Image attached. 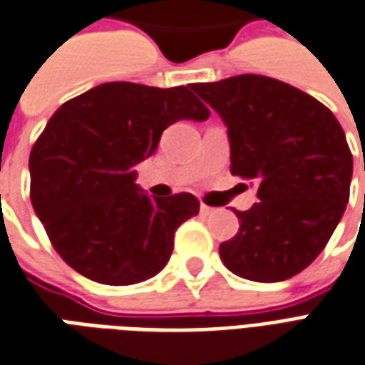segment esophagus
Listing matches in <instances>:
<instances>
[{
	"label": "esophagus",
	"mask_w": 365,
	"mask_h": 365,
	"mask_svg": "<svg viewBox=\"0 0 365 365\" xmlns=\"http://www.w3.org/2000/svg\"><path fill=\"white\" fill-rule=\"evenodd\" d=\"M199 210H201V215H203V217H209V215H212V212H215V209H212V207H207V205H201V207H199Z\"/></svg>",
	"instance_id": "obj_1"
}]
</instances>
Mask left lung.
<instances>
[{"label": "left lung", "instance_id": "left-lung-1", "mask_svg": "<svg viewBox=\"0 0 365 365\" xmlns=\"http://www.w3.org/2000/svg\"><path fill=\"white\" fill-rule=\"evenodd\" d=\"M230 137V172L257 185L240 230L220 244L228 271L255 282L292 279L325 250L350 199L352 153L319 100L265 75L191 86ZM365 170V166H364Z\"/></svg>", "mask_w": 365, "mask_h": 365}]
</instances>
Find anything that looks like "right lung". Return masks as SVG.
<instances>
[{
	"label": "right lung",
	"mask_w": 365,
	"mask_h": 365,
	"mask_svg": "<svg viewBox=\"0 0 365 365\" xmlns=\"http://www.w3.org/2000/svg\"><path fill=\"white\" fill-rule=\"evenodd\" d=\"M190 86L104 83L67 100L29 158L31 201L53 250L86 279L137 284L168 263L174 234L199 212L191 193L150 199L133 168L178 120L203 121Z\"/></svg>",
	"instance_id": "add662e5"
}]
</instances>
